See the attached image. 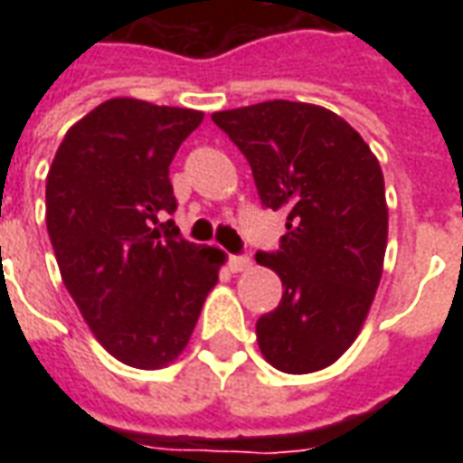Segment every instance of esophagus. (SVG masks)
Instances as JSON below:
<instances>
[{"label":"esophagus","instance_id":"esophagus-1","mask_svg":"<svg viewBox=\"0 0 463 463\" xmlns=\"http://www.w3.org/2000/svg\"><path fill=\"white\" fill-rule=\"evenodd\" d=\"M228 268L232 272H242L250 268V258L248 255H228Z\"/></svg>","mask_w":463,"mask_h":463}]
</instances>
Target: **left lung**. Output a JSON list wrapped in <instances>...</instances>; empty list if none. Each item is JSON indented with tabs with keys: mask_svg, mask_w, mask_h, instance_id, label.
<instances>
[{
	"mask_svg": "<svg viewBox=\"0 0 463 463\" xmlns=\"http://www.w3.org/2000/svg\"><path fill=\"white\" fill-rule=\"evenodd\" d=\"M213 123L250 163L265 208L288 213L280 248L255 260L280 275L282 300L255 325L272 367H330L362 330L387 250L384 175L352 126L298 101L218 111Z\"/></svg>",
	"mask_w": 463,
	"mask_h": 463,
	"instance_id": "left-lung-1",
	"label": "left lung"
}]
</instances>
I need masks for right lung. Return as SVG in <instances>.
<instances>
[{
  "label": "right lung",
  "mask_w": 463,
  "mask_h": 463,
  "mask_svg": "<svg viewBox=\"0 0 463 463\" xmlns=\"http://www.w3.org/2000/svg\"><path fill=\"white\" fill-rule=\"evenodd\" d=\"M201 111L111 99L74 123L46 175V231L66 290L123 364L181 354L222 252L183 241L168 168Z\"/></svg>",
  "instance_id": "right-lung-1"
}]
</instances>
